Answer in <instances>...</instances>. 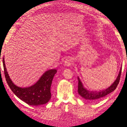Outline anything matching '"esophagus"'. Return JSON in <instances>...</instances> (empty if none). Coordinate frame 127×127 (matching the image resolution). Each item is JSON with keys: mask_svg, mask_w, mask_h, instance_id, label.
Wrapping results in <instances>:
<instances>
[{"mask_svg": "<svg viewBox=\"0 0 127 127\" xmlns=\"http://www.w3.org/2000/svg\"><path fill=\"white\" fill-rule=\"evenodd\" d=\"M72 64V61L70 58H67L66 59V60L64 62V65L65 66H69L70 65H71Z\"/></svg>", "mask_w": 127, "mask_h": 127, "instance_id": "esophagus-1", "label": "esophagus"}]
</instances>
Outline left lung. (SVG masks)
Instances as JSON below:
<instances>
[{"mask_svg": "<svg viewBox=\"0 0 127 127\" xmlns=\"http://www.w3.org/2000/svg\"><path fill=\"white\" fill-rule=\"evenodd\" d=\"M121 71H122V68H121L119 74L116 80L115 81V82L112 84L106 89L104 90L97 91H90L86 89L82 85V83L80 80L79 77H78V93L83 98H84L87 100L90 101H98L99 99L103 98L104 96L107 95V94L111 93L112 92L115 91L118 86L120 82Z\"/></svg>", "mask_w": 127, "mask_h": 127, "instance_id": "obj_1", "label": "left lung"}]
</instances>
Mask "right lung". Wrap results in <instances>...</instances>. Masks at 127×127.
<instances>
[{
	"label": "right lung",
	"instance_id": "1",
	"mask_svg": "<svg viewBox=\"0 0 127 127\" xmlns=\"http://www.w3.org/2000/svg\"><path fill=\"white\" fill-rule=\"evenodd\" d=\"M5 77L10 89L18 98L30 105H41L46 104L51 98V86L56 69L46 71L34 85L29 87L21 88L12 82L5 67L4 58H2Z\"/></svg>",
	"mask_w": 127,
	"mask_h": 127
}]
</instances>
